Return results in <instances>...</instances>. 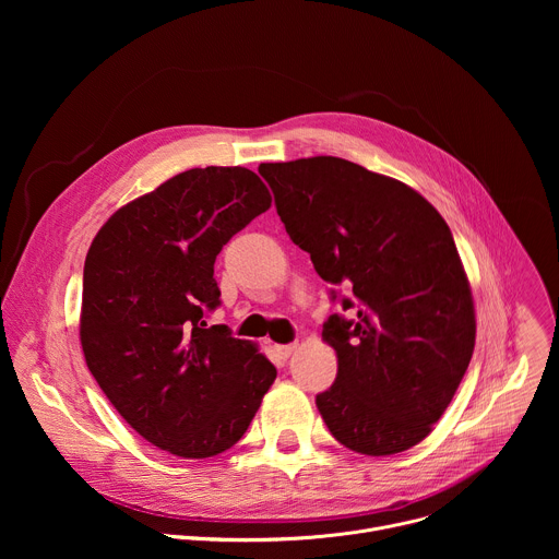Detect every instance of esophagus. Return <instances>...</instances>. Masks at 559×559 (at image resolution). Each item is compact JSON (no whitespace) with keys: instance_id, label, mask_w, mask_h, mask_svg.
I'll return each mask as SVG.
<instances>
[{"instance_id":"obj_1","label":"esophagus","mask_w":559,"mask_h":559,"mask_svg":"<svg viewBox=\"0 0 559 559\" xmlns=\"http://www.w3.org/2000/svg\"><path fill=\"white\" fill-rule=\"evenodd\" d=\"M296 349V345H276L274 347V352H276V356L278 358H283V360H287L289 356H292V352Z\"/></svg>"}]
</instances>
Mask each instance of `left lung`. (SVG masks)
I'll return each mask as SVG.
<instances>
[{"mask_svg": "<svg viewBox=\"0 0 559 559\" xmlns=\"http://www.w3.org/2000/svg\"><path fill=\"white\" fill-rule=\"evenodd\" d=\"M292 241L354 318L332 313L336 382L316 395L332 436L365 455L423 442L475 345V309L453 236L416 190L338 156L261 164Z\"/></svg>", "mask_w": 559, "mask_h": 559, "instance_id": "obj_1", "label": "left lung"}]
</instances>
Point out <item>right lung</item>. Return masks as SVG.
I'll return each mask as SVG.
<instances>
[{
  "label": "right lung",
  "instance_id": "right-lung-1",
  "mask_svg": "<svg viewBox=\"0 0 559 559\" xmlns=\"http://www.w3.org/2000/svg\"><path fill=\"white\" fill-rule=\"evenodd\" d=\"M272 205L248 168H194L117 210L84 265L79 338L121 418L179 457H212L248 431L276 367L225 325L214 261Z\"/></svg>",
  "mask_w": 559,
  "mask_h": 559
}]
</instances>
